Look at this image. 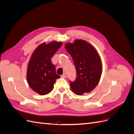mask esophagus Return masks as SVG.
<instances>
[{
    "label": "esophagus",
    "instance_id": "esophagus-1",
    "mask_svg": "<svg viewBox=\"0 0 134 134\" xmlns=\"http://www.w3.org/2000/svg\"><path fill=\"white\" fill-rule=\"evenodd\" d=\"M62 76V78H66V74L65 72H64L63 74V75H62V76Z\"/></svg>",
    "mask_w": 134,
    "mask_h": 134
}]
</instances>
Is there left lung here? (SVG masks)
<instances>
[{
  "instance_id": "8db88e82",
  "label": "left lung",
  "mask_w": 134,
  "mask_h": 134,
  "mask_svg": "<svg viewBox=\"0 0 134 134\" xmlns=\"http://www.w3.org/2000/svg\"><path fill=\"white\" fill-rule=\"evenodd\" d=\"M71 56L76 68V78L70 82L71 90L76 95H83L93 91L102 74V63L99 55L91 44L82 40L65 46Z\"/></svg>"
}]
</instances>
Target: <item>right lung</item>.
I'll return each mask as SVG.
<instances>
[{"instance_id": "1", "label": "right lung", "mask_w": 134, "mask_h": 134, "mask_svg": "<svg viewBox=\"0 0 134 134\" xmlns=\"http://www.w3.org/2000/svg\"><path fill=\"white\" fill-rule=\"evenodd\" d=\"M61 42L42 43L36 48L28 65L27 80L30 87L40 95L52 91L56 80L60 76L56 73L55 66L51 63L52 57L62 46Z\"/></svg>"}]
</instances>
